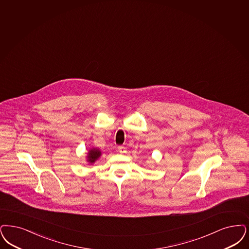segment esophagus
<instances>
[{"mask_svg": "<svg viewBox=\"0 0 249 249\" xmlns=\"http://www.w3.org/2000/svg\"><path fill=\"white\" fill-rule=\"evenodd\" d=\"M118 150H119V152H120V153L122 154V153H125V152H126V147H124V146L120 145V146L118 147Z\"/></svg>", "mask_w": 249, "mask_h": 249, "instance_id": "1", "label": "esophagus"}]
</instances>
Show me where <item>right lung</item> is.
<instances>
[{"label": "right lung", "mask_w": 249, "mask_h": 249, "mask_svg": "<svg viewBox=\"0 0 249 249\" xmlns=\"http://www.w3.org/2000/svg\"><path fill=\"white\" fill-rule=\"evenodd\" d=\"M100 156H101V152H100L99 150L91 149L89 152L88 160H89L90 163H93L95 160H98Z\"/></svg>", "instance_id": "1"}]
</instances>
